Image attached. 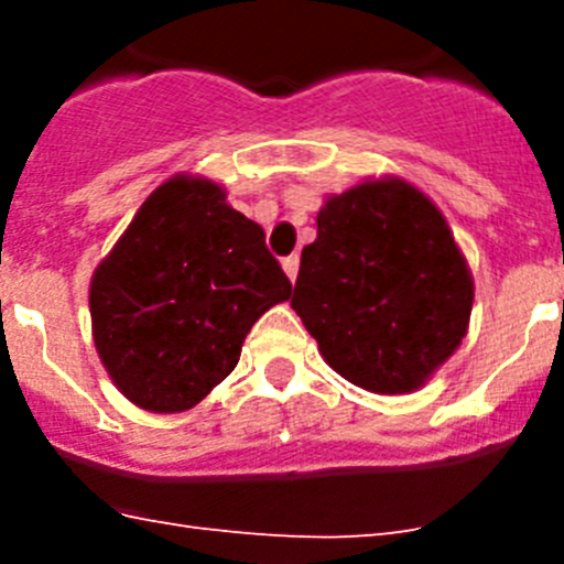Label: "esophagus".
Returning a JSON list of instances; mask_svg holds the SVG:
<instances>
[{"instance_id": "1", "label": "esophagus", "mask_w": 564, "mask_h": 564, "mask_svg": "<svg viewBox=\"0 0 564 564\" xmlns=\"http://www.w3.org/2000/svg\"><path fill=\"white\" fill-rule=\"evenodd\" d=\"M282 268H285L288 279H291V282H296V273H299V253H293V257L282 259Z\"/></svg>"}]
</instances>
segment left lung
<instances>
[{"instance_id":"obj_1","label":"left lung","mask_w":564,"mask_h":564,"mask_svg":"<svg viewBox=\"0 0 564 564\" xmlns=\"http://www.w3.org/2000/svg\"><path fill=\"white\" fill-rule=\"evenodd\" d=\"M302 248L291 307L361 390H421L460 347L475 279L441 208L401 177L330 194Z\"/></svg>"}]
</instances>
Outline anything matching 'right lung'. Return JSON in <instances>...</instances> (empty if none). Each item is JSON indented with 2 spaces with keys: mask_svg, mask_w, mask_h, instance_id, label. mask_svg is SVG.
Masks as SVG:
<instances>
[{
  "mask_svg": "<svg viewBox=\"0 0 564 564\" xmlns=\"http://www.w3.org/2000/svg\"><path fill=\"white\" fill-rule=\"evenodd\" d=\"M291 291L262 226L228 206L226 188L174 174L93 273V341L134 406L186 412L231 376L253 322Z\"/></svg>",
  "mask_w": 564,
  "mask_h": 564,
  "instance_id": "obj_1",
  "label": "right lung"
}]
</instances>
